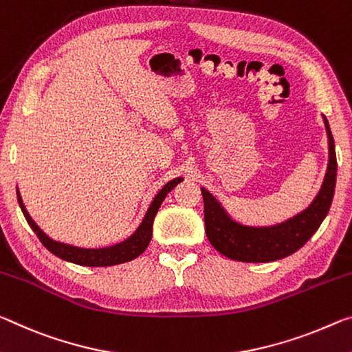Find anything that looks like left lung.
Masks as SVG:
<instances>
[{"mask_svg":"<svg viewBox=\"0 0 352 352\" xmlns=\"http://www.w3.org/2000/svg\"><path fill=\"white\" fill-rule=\"evenodd\" d=\"M329 138V164L322 186L309 208L274 227H246L226 213L221 204L202 188L205 232L217 252L236 261L266 263L285 258L300 249L321 226L331 208L337 180L336 144L324 117Z\"/></svg>","mask_w":352,"mask_h":352,"instance_id":"1","label":"left lung"}]
</instances>
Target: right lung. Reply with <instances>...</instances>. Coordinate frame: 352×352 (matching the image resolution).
<instances>
[{
	"label": "right lung",
	"instance_id": "1",
	"mask_svg": "<svg viewBox=\"0 0 352 352\" xmlns=\"http://www.w3.org/2000/svg\"><path fill=\"white\" fill-rule=\"evenodd\" d=\"M182 182V178H175V180H170L164 188L156 194L155 200L150 205L146 217H144L142 224L139 226L138 230L133 233V235L125 239L124 243L116 244V246L111 248H103V249H81V248H74L69 246V244H60L58 241H53L52 238H48L45 233H43L41 228L37 227L34 221L31 219V216L28 214L25 210V205L21 202V197L19 191H16V199H19V205L21 211H23L25 219L28 224L34 230L37 238L41 239V243L45 246L50 252L54 254L59 258L72 261V263L82 265V266H113L119 263H125V261L135 260L136 256L141 255L144 250L147 249L150 239H152V227H153V219L156 213H158L161 204H163L164 197L167 192H170L178 183Z\"/></svg>",
	"mask_w": 352,
	"mask_h": 352
}]
</instances>
